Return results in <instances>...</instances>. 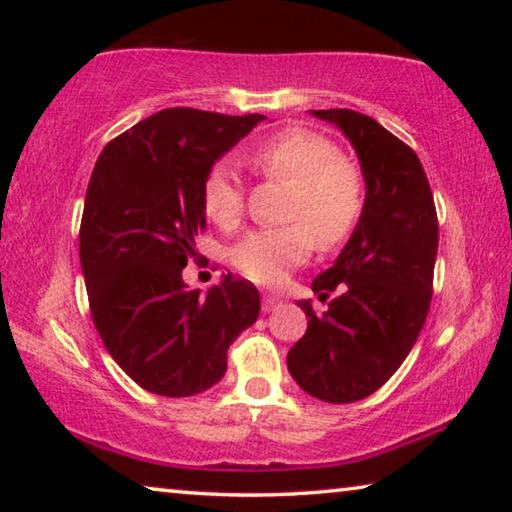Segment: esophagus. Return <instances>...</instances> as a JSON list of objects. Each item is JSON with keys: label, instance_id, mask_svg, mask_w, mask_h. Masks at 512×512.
Segmentation results:
<instances>
[{"label": "esophagus", "instance_id": "1", "mask_svg": "<svg viewBox=\"0 0 512 512\" xmlns=\"http://www.w3.org/2000/svg\"><path fill=\"white\" fill-rule=\"evenodd\" d=\"M280 305H282V300L275 298V296H264V298H262V311H266V314H268V311L277 309Z\"/></svg>", "mask_w": 512, "mask_h": 512}]
</instances>
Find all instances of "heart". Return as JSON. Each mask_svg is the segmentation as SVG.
<instances>
[{
    "label": "heart",
    "instance_id": "b5f03b06",
    "mask_svg": "<svg viewBox=\"0 0 512 512\" xmlns=\"http://www.w3.org/2000/svg\"><path fill=\"white\" fill-rule=\"evenodd\" d=\"M246 158L264 178L291 183L284 219L293 223L253 230L232 248V264L248 280L271 287L307 262L316 237L332 248L352 235L366 203V180L357 162L309 128L268 135L250 146ZM203 210L223 230H235L244 219L246 185L232 160L214 162L207 171Z\"/></svg>",
    "mask_w": 512,
    "mask_h": 512
}]
</instances>
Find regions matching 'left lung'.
<instances>
[{
    "mask_svg": "<svg viewBox=\"0 0 512 512\" xmlns=\"http://www.w3.org/2000/svg\"><path fill=\"white\" fill-rule=\"evenodd\" d=\"M311 115L339 126L359 155L366 203L332 268L311 289L327 300L287 357L302 391L323 402H359L386 384L409 357L429 314L438 216L418 155L361 112L332 108Z\"/></svg>",
    "mask_w": 512,
    "mask_h": 512,
    "instance_id": "obj_1",
    "label": "left lung"
}]
</instances>
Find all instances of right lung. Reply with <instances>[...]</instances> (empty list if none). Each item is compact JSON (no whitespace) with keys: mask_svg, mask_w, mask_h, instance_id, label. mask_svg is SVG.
I'll return each instance as SVG.
<instances>
[{"mask_svg":"<svg viewBox=\"0 0 512 512\" xmlns=\"http://www.w3.org/2000/svg\"><path fill=\"white\" fill-rule=\"evenodd\" d=\"M262 119L169 108L108 142L94 164L79 235L90 314L110 357L144 391L212 388L230 343L259 316L255 284L228 273L201 296L183 268L205 230L207 171Z\"/></svg>","mask_w":512,"mask_h":512,"instance_id":"add662e5","label":"right lung"}]
</instances>
